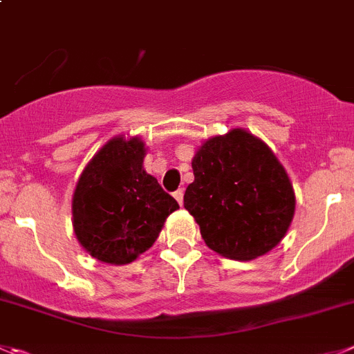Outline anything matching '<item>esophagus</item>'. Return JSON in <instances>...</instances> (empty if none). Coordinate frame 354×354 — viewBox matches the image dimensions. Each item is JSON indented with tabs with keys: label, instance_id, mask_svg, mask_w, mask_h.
Returning <instances> with one entry per match:
<instances>
[{
	"label": "esophagus",
	"instance_id": "esophagus-1",
	"mask_svg": "<svg viewBox=\"0 0 354 354\" xmlns=\"http://www.w3.org/2000/svg\"><path fill=\"white\" fill-rule=\"evenodd\" d=\"M183 190H181V188H180V190H176V192H174L173 194V196H174V199H176L178 201V204H180V206H181V204H183Z\"/></svg>",
	"mask_w": 354,
	"mask_h": 354
}]
</instances>
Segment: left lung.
<instances>
[{"label": "left lung", "mask_w": 354, "mask_h": 354, "mask_svg": "<svg viewBox=\"0 0 354 354\" xmlns=\"http://www.w3.org/2000/svg\"><path fill=\"white\" fill-rule=\"evenodd\" d=\"M192 169L196 180L185 192V209L213 252L253 260L286 236L295 213L293 187L272 150L252 132L232 129L207 140Z\"/></svg>", "instance_id": "1"}]
</instances>
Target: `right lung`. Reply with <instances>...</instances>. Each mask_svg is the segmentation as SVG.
<instances>
[{
  "label": "right lung",
  "instance_id": "add662e5",
  "mask_svg": "<svg viewBox=\"0 0 354 354\" xmlns=\"http://www.w3.org/2000/svg\"><path fill=\"white\" fill-rule=\"evenodd\" d=\"M140 138L108 141L92 157L73 194V229L101 262L124 266L157 241L178 203L143 169Z\"/></svg>",
  "mask_w": 354,
  "mask_h": 354
}]
</instances>
